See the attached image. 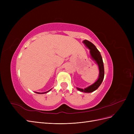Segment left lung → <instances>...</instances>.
Segmentation results:
<instances>
[{
    "instance_id": "8db88e82",
    "label": "left lung",
    "mask_w": 134,
    "mask_h": 134,
    "mask_svg": "<svg viewBox=\"0 0 134 134\" xmlns=\"http://www.w3.org/2000/svg\"><path fill=\"white\" fill-rule=\"evenodd\" d=\"M83 42L86 44V46L90 49V54L91 58L94 60L97 64L98 65L99 70V74L98 78L96 82L92 84L91 86L88 87L84 89H81L79 88H76L78 91L85 92V93H91L93 91H96L98 89V88L100 86V85L103 82L104 75V65L102 58L101 56L99 51L96 48V47L90 41H88L87 40H85L83 41Z\"/></svg>"
}]
</instances>
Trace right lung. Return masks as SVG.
Masks as SVG:
<instances>
[{
	"mask_svg": "<svg viewBox=\"0 0 134 134\" xmlns=\"http://www.w3.org/2000/svg\"><path fill=\"white\" fill-rule=\"evenodd\" d=\"M51 90V89L50 90H49V91H47V92H42V93H40V92H35V93H37V94H44V93H47V92H48L49 91H50Z\"/></svg>",
	"mask_w": 134,
	"mask_h": 134,
	"instance_id": "1",
	"label": "right lung"
}]
</instances>
